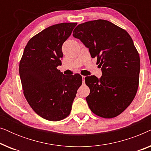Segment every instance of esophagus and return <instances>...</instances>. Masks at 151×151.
<instances>
[{
	"mask_svg": "<svg viewBox=\"0 0 151 151\" xmlns=\"http://www.w3.org/2000/svg\"><path fill=\"white\" fill-rule=\"evenodd\" d=\"M82 82H83V83H84V82H85V76H82Z\"/></svg>",
	"mask_w": 151,
	"mask_h": 151,
	"instance_id": "1",
	"label": "esophagus"
}]
</instances>
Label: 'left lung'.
Instances as JSON below:
<instances>
[{"instance_id": "left-lung-1", "label": "left lung", "mask_w": 151, "mask_h": 151, "mask_svg": "<svg viewBox=\"0 0 151 151\" xmlns=\"http://www.w3.org/2000/svg\"><path fill=\"white\" fill-rule=\"evenodd\" d=\"M73 36L80 39L96 58L102 76H86L90 89L86 98L94 114L113 118L121 114L133 102L139 86L140 59L127 31L105 20L80 24Z\"/></svg>"}]
</instances>
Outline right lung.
<instances>
[{"instance_id": "add662e5", "label": "right lung", "mask_w": 151, "mask_h": 151, "mask_svg": "<svg viewBox=\"0 0 151 151\" xmlns=\"http://www.w3.org/2000/svg\"><path fill=\"white\" fill-rule=\"evenodd\" d=\"M77 22L50 26L29 40L20 61L22 90L32 109L42 118L59 121L70 114L82 78L79 73L65 76L62 65V46Z\"/></svg>"}]
</instances>
